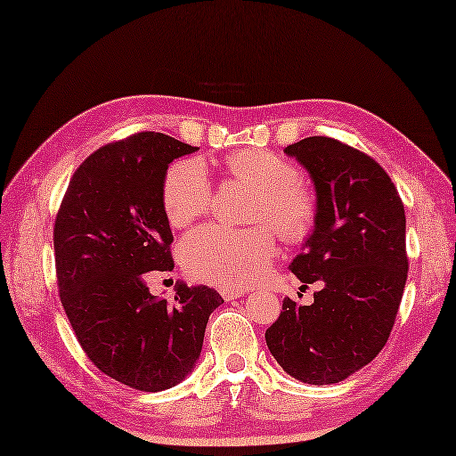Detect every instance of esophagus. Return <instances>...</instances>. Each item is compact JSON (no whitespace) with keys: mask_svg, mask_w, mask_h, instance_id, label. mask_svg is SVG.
Wrapping results in <instances>:
<instances>
[{"mask_svg":"<svg viewBox=\"0 0 456 456\" xmlns=\"http://www.w3.org/2000/svg\"><path fill=\"white\" fill-rule=\"evenodd\" d=\"M221 296L223 299H227V302H231V299H237L240 296H245V289H229V288H223L221 289Z\"/></svg>","mask_w":456,"mask_h":456,"instance_id":"obj_1","label":"esophagus"}]
</instances>
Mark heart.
Segmentation results:
<instances>
[{
	"label": "heart",
	"mask_w": 456,
	"mask_h": 456,
	"mask_svg": "<svg viewBox=\"0 0 456 456\" xmlns=\"http://www.w3.org/2000/svg\"><path fill=\"white\" fill-rule=\"evenodd\" d=\"M227 170L235 180L256 190L248 229L206 225L182 239L180 260L188 274L201 282L245 288L265 274L276 255V239L304 240L315 221V196L302 182L294 162L260 149L231 152ZM213 183L206 167L196 159L172 164L162 186L164 213L174 227H186L211 208ZM269 227L266 228L265 225Z\"/></svg>",
	"instance_id": "heart-1"
}]
</instances>
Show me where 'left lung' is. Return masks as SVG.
Instances as JSON below:
<instances>
[{"label": "left lung", "instance_id": "8db88e82", "mask_svg": "<svg viewBox=\"0 0 456 456\" xmlns=\"http://www.w3.org/2000/svg\"><path fill=\"white\" fill-rule=\"evenodd\" d=\"M312 174L315 229L289 270L322 282L312 305L286 297L266 345L297 380H345L388 341L408 280L405 211L398 190L372 157L331 137L284 149Z\"/></svg>", "mask_w": 456, "mask_h": 456}]
</instances>
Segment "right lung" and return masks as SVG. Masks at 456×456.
Here are the masks:
<instances>
[{
  "instance_id": "obj_1",
  "label": "right lung",
  "mask_w": 456,
  "mask_h": 456,
  "mask_svg": "<svg viewBox=\"0 0 456 456\" xmlns=\"http://www.w3.org/2000/svg\"><path fill=\"white\" fill-rule=\"evenodd\" d=\"M164 133L144 131L103 144L68 183L54 221L61 302L90 361L129 388L168 390L201 353L213 288L178 284L152 296L147 273L172 270V231L162 206L168 164L196 152Z\"/></svg>"
}]
</instances>
